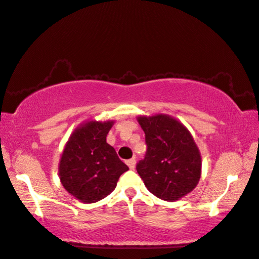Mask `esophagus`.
I'll return each mask as SVG.
<instances>
[{"instance_id": "1", "label": "esophagus", "mask_w": 259, "mask_h": 259, "mask_svg": "<svg viewBox=\"0 0 259 259\" xmlns=\"http://www.w3.org/2000/svg\"><path fill=\"white\" fill-rule=\"evenodd\" d=\"M126 164H128V167L130 169H134L136 166V159L131 158V159H129V160H126Z\"/></svg>"}]
</instances>
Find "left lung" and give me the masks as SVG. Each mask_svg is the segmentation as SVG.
<instances>
[{
	"mask_svg": "<svg viewBox=\"0 0 259 259\" xmlns=\"http://www.w3.org/2000/svg\"><path fill=\"white\" fill-rule=\"evenodd\" d=\"M146 135L145 159L137 171L151 194L176 201L196 188L201 175V156L188 129L167 114L140 115Z\"/></svg>",
	"mask_w": 259,
	"mask_h": 259,
	"instance_id": "1",
	"label": "left lung"
}]
</instances>
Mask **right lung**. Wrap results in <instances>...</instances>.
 <instances>
[{"mask_svg": "<svg viewBox=\"0 0 259 259\" xmlns=\"http://www.w3.org/2000/svg\"><path fill=\"white\" fill-rule=\"evenodd\" d=\"M113 121H88L78 126L64 147L59 163L62 186L76 199L92 203L114 190L121 175L129 170L114 148L107 144Z\"/></svg>", "mask_w": 259, "mask_h": 259, "instance_id": "right-lung-1", "label": "right lung"}]
</instances>
